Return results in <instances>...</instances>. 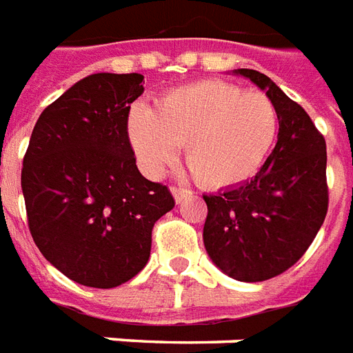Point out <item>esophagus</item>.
<instances>
[{"instance_id":"obj_1","label":"esophagus","mask_w":353,"mask_h":353,"mask_svg":"<svg viewBox=\"0 0 353 353\" xmlns=\"http://www.w3.org/2000/svg\"><path fill=\"white\" fill-rule=\"evenodd\" d=\"M170 192L174 194V200H176L177 203L183 202L185 198L190 196V194H192V192H190L189 189H181V187H170Z\"/></svg>"}]
</instances>
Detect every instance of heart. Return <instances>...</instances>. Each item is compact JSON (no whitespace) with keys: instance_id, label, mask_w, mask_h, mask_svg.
<instances>
[{"instance_id":"obj_1","label":"heart","mask_w":353,"mask_h":353,"mask_svg":"<svg viewBox=\"0 0 353 353\" xmlns=\"http://www.w3.org/2000/svg\"><path fill=\"white\" fill-rule=\"evenodd\" d=\"M279 132V116L262 91L203 80L168 91L157 108L137 103L127 116V137L142 170L161 177L185 159L202 185L224 189L262 168Z\"/></svg>"}]
</instances>
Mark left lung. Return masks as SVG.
I'll return each mask as SVG.
<instances>
[{
	"mask_svg": "<svg viewBox=\"0 0 353 353\" xmlns=\"http://www.w3.org/2000/svg\"><path fill=\"white\" fill-rule=\"evenodd\" d=\"M276 108V145L256 176L203 194V245L224 275L260 283L292 268L309 249L327 213L325 140L309 114L270 77L236 69Z\"/></svg>",
	"mask_w": 353,
	"mask_h": 353,
	"instance_id": "obj_1",
	"label": "left lung"
}]
</instances>
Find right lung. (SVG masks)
<instances>
[{"mask_svg": "<svg viewBox=\"0 0 353 353\" xmlns=\"http://www.w3.org/2000/svg\"><path fill=\"white\" fill-rule=\"evenodd\" d=\"M142 74L97 72L44 108L23 157L33 241L83 286L116 288L150 260L151 230L174 208L166 185L140 174L127 137Z\"/></svg>", "mask_w": 353, "mask_h": 353, "instance_id": "add662e5", "label": "right lung"}]
</instances>
